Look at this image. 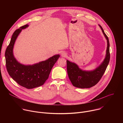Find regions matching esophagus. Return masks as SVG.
<instances>
[{"instance_id": "34e87169", "label": "esophagus", "mask_w": 123, "mask_h": 123, "mask_svg": "<svg viewBox=\"0 0 123 123\" xmlns=\"http://www.w3.org/2000/svg\"><path fill=\"white\" fill-rule=\"evenodd\" d=\"M61 56L63 57H66L67 56V54L66 53V52H61Z\"/></svg>"}]
</instances>
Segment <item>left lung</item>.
Returning a JSON list of instances; mask_svg holds the SVG:
<instances>
[{
    "instance_id": "left-lung-1",
    "label": "left lung",
    "mask_w": 123,
    "mask_h": 123,
    "mask_svg": "<svg viewBox=\"0 0 123 123\" xmlns=\"http://www.w3.org/2000/svg\"><path fill=\"white\" fill-rule=\"evenodd\" d=\"M107 40L106 56L102 63L92 71H84L79 68L75 63L67 60V68L68 78L74 86L79 88H90L100 80L108 67L110 60V42L109 38L102 27L99 25Z\"/></svg>"
}]
</instances>
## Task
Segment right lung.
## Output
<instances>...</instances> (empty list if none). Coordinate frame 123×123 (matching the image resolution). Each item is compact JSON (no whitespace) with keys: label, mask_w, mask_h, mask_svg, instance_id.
<instances>
[{"label":"right lung","mask_w":123,"mask_h":123,"mask_svg":"<svg viewBox=\"0 0 123 123\" xmlns=\"http://www.w3.org/2000/svg\"><path fill=\"white\" fill-rule=\"evenodd\" d=\"M26 24L16 30L5 51L6 68L10 76L19 85L28 89L43 85L49 78L51 69L60 55H55L48 59L33 65H24L16 61L13 55V48L17 37Z\"/></svg>","instance_id":"obj_1"}]
</instances>
